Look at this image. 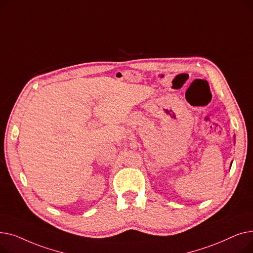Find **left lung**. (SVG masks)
<instances>
[{
    "label": "left lung",
    "mask_w": 253,
    "mask_h": 253,
    "mask_svg": "<svg viewBox=\"0 0 253 253\" xmlns=\"http://www.w3.org/2000/svg\"><path fill=\"white\" fill-rule=\"evenodd\" d=\"M231 165H232V164H231Z\"/></svg>",
    "instance_id": "obj_1"
}]
</instances>
